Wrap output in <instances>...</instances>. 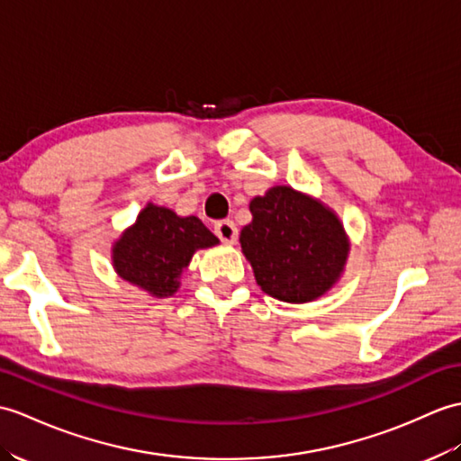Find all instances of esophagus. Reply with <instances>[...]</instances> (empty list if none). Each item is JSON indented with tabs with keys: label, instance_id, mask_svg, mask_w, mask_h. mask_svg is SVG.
<instances>
[{
	"label": "esophagus",
	"instance_id": "34e87169",
	"mask_svg": "<svg viewBox=\"0 0 461 461\" xmlns=\"http://www.w3.org/2000/svg\"><path fill=\"white\" fill-rule=\"evenodd\" d=\"M213 231H216V235L223 243H235V240H238V228H235V223L231 220L218 221Z\"/></svg>",
	"mask_w": 461,
	"mask_h": 461
}]
</instances>
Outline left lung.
<instances>
[{
    "label": "left lung",
    "instance_id": "1",
    "mask_svg": "<svg viewBox=\"0 0 461 461\" xmlns=\"http://www.w3.org/2000/svg\"><path fill=\"white\" fill-rule=\"evenodd\" d=\"M241 251L261 291L283 303H312L336 285L349 253L339 218L320 200L273 186L249 204Z\"/></svg>",
    "mask_w": 461,
    "mask_h": 461
}]
</instances>
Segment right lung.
<instances>
[{"label": "right lung", "instance_id": "1", "mask_svg": "<svg viewBox=\"0 0 461 461\" xmlns=\"http://www.w3.org/2000/svg\"><path fill=\"white\" fill-rule=\"evenodd\" d=\"M218 243L196 216L180 218L173 210L149 202L133 226L113 243L112 261L123 281L151 296L167 298L178 291V279L192 255Z\"/></svg>", "mask_w": 461, "mask_h": 461}]
</instances>
